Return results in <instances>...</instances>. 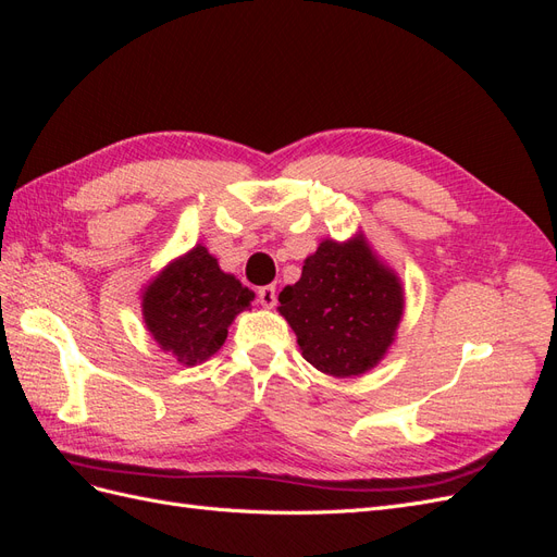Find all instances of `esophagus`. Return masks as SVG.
I'll list each match as a JSON object with an SVG mask.
<instances>
[{
	"label": "esophagus",
	"instance_id": "obj_1",
	"mask_svg": "<svg viewBox=\"0 0 557 557\" xmlns=\"http://www.w3.org/2000/svg\"><path fill=\"white\" fill-rule=\"evenodd\" d=\"M258 301L262 307L272 309L276 305V285H262V288L258 290Z\"/></svg>",
	"mask_w": 557,
	"mask_h": 557
}]
</instances>
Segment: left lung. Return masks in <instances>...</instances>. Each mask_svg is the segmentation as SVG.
<instances>
[{
  "mask_svg": "<svg viewBox=\"0 0 557 557\" xmlns=\"http://www.w3.org/2000/svg\"><path fill=\"white\" fill-rule=\"evenodd\" d=\"M278 301L305 360L344 379L364 374L383 358L395 339L404 293L362 239H325Z\"/></svg>",
  "mask_w": 557,
  "mask_h": 557,
  "instance_id": "1",
  "label": "left lung"
}]
</instances>
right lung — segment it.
<instances>
[{"label":"right lung","instance_id":"obj_1","mask_svg":"<svg viewBox=\"0 0 557 557\" xmlns=\"http://www.w3.org/2000/svg\"><path fill=\"white\" fill-rule=\"evenodd\" d=\"M252 293L221 272L205 246L172 262L144 293L148 332L183 364L211 358L227 339V327Z\"/></svg>","mask_w":557,"mask_h":557}]
</instances>
